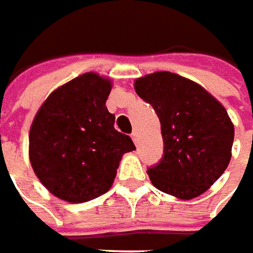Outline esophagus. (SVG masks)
<instances>
[{"label":"esophagus","mask_w":253,"mask_h":253,"mask_svg":"<svg viewBox=\"0 0 253 253\" xmlns=\"http://www.w3.org/2000/svg\"><path fill=\"white\" fill-rule=\"evenodd\" d=\"M130 136H132V140H133V143L137 144V143H139V132H137V130H133Z\"/></svg>","instance_id":"34e87169"}]
</instances>
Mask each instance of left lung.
<instances>
[{
	"label": "left lung",
	"mask_w": 253,
	"mask_h": 253,
	"mask_svg": "<svg viewBox=\"0 0 253 253\" xmlns=\"http://www.w3.org/2000/svg\"><path fill=\"white\" fill-rule=\"evenodd\" d=\"M135 91L161 123L165 152L147 170L152 185L181 200L200 196L232 158L234 125L226 109L200 84L166 71L136 79Z\"/></svg>",
	"instance_id": "8db88e82"
}]
</instances>
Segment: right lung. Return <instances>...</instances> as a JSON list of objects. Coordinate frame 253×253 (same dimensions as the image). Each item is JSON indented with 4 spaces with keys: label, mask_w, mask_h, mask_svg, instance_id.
<instances>
[{
    "label": "right lung",
    "mask_w": 253,
    "mask_h": 253,
    "mask_svg": "<svg viewBox=\"0 0 253 253\" xmlns=\"http://www.w3.org/2000/svg\"><path fill=\"white\" fill-rule=\"evenodd\" d=\"M112 80L87 72L55 88L32 120L28 155L32 170L55 198L84 203L106 193L129 136L114 129L106 107Z\"/></svg>",
    "instance_id": "1"
}]
</instances>
